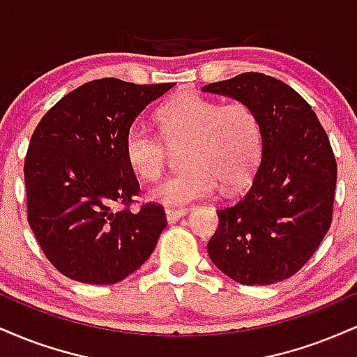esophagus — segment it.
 Here are the masks:
<instances>
[{"instance_id":"34e87169","label":"esophagus","mask_w":357,"mask_h":357,"mask_svg":"<svg viewBox=\"0 0 357 357\" xmlns=\"http://www.w3.org/2000/svg\"><path fill=\"white\" fill-rule=\"evenodd\" d=\"M165 213H166L167 221H169V223H174V221L183 218V216L188 213V210L186 208H166Z\"/></svg>"}]
</instances>
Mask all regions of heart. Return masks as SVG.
<instances>
[{
    "instance_id": "obj_1",
    "label": "heart",
    "mask_w": 357,
    "mask_h": 357,
    "mask_svg": "<svg viewBox=\"0 0 357 357\" xmlns=\"http://www.w3.org/2000/svg\"><path fill=\"white\" fill-rule=\"evenodd\" d=\"M159 136L167 146L186 142L181 162L186 169L161 179L147 192L151 202L183 206L221 191L238 190L248 181L261 153V129L257 114L243 102L223 104L184 93L159 109ZM127 166L142 181H154L166 165V147L141 124L124 137Z\"/></svg>"
}]
</instances>
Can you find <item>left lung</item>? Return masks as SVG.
<instances>
[{
    "instance_id": "left-lung-1",
    "label": "left lung",
    "mask_w": 357,
    "mask_h": 357,
    "mask_svg": "<svg viewBox=\"0 0 357 357\" xmlns=\"http://www.w3.org/2000/svg\"><path fill=\"white\" fill-rule=\"evenodd\" d=\"M203 92L250 105L260 121L261 161L238 202L220 208L208 255L245 285L292 277L319 248L333 221L337 165L329 137L307 102L258 72L215 82Z\"/></svg>"
}]
</instances>
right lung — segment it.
Here are the masks:
<instances>
[{
	"mask_svg": "<svg viewBox=\"0 0 357 357\" xmlns=\"http://www.w3.org/2000/svg\"><path fill=\"white\" fill-rule=\"evenodd\" d=\"M171 87L92 80L56 102L36 126L24 159L28 223L65 277L117 284L155 248L166 228L165 208H127L139 181L122 147L139 114Z\"/></svg>",
	"mask_w": 357,
	"mask_h": 357,
	"instance_id": "right-lung-1",
	"label": "right lung"
}]
</instances>
